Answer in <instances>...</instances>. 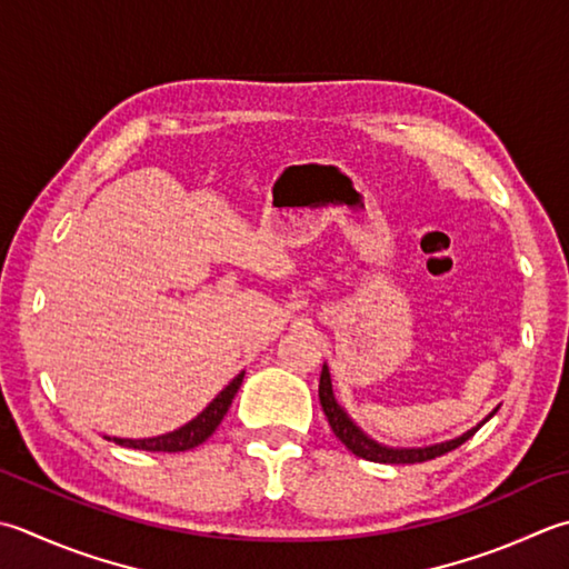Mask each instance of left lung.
<instances>
[{
  "mask_svg": "<svg viewBox=\"0 0 569 569\" xmlns=\"http://www.w3.org/2000/svg\"><path fill=\"white\" fill-rule=\"evenodd\" d=\"M318 397H320V405L322 411H326V417L330 421V429L336 437L348 447V451H352L355 456H360V459L367 461H375V463H421V461H429V459H437V456H443L453 451L456 447H461L463 441H469L473 433L481 429L488 419L493 417V411H498V407L488 415L481 425H476L473 429L463 431L461 437L449 439V441H441V443H431V447H387V443L372 439L370 433L362 431V427H358V421H355L348 409H345L338 399L336 392H332V380H330V367L322 365V372H320V387H318Z\"/></svg>",
  "mask_w": 569,
  "mask_h": 569,
  "instance_id": "left-lung-1",
  "label": "left lung"
}]
</instances>
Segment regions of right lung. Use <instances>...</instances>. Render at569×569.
Here are the masks:
<instances>
[{"mask_svg":"<svg viewBox=\"0 0 569 569\" xmlns=\"http://www.w3.org/2000/svg\"><path fill=\"white\" fill-rule=\"evenodd\" d=\"M241 382H243V372L233 377V380L224 389H221V392L214 399H211V402L202 411H199V415L192 421H187V425L180 427V429L167 431V433H160V437H150V439H118V437H106V439L120 443V447L142 449V451L174 453V451L194 449L217 431V427L221 425V419H224V415L231 407V399L237 397Z\"/></svg>","mask_w":569,"mask_h":569,"instance_id":"obj_1","label":"right lung"}]
</instances>
